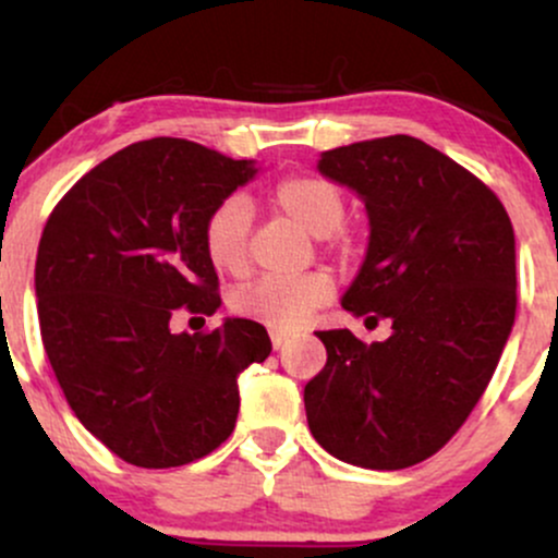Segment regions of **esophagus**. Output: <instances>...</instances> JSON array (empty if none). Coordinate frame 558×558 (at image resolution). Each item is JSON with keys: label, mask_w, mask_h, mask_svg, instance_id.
<instances>
[{"label": "esophagus", "mask_w": 558, "mask_h": 558, "mask_svg": "<svg viewBox=\"0 0 558 558\" xmlns=\"http://www.w3.org/2000/svg\"><path fill=\"white\" fill-rule=\"evenodd\" d=\"M288 338H291V332L278 330V328H272V330H270V341H272V349H275V351L283 349V345L288 343Z\"/></svg>", "instance_id": "esophagus-1"}]
</instances>
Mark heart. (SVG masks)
<instances>
[{
  "label": "heart",
  "instance_id": "1",
  "mask_svg": "<svg viewBox=\"0 0 558 558\" xmlns=\"http://www.w3.org/2000/svg\"><path fill=\"white\" fill-rule=\"evenodd\" d=\"M275 207L315 239H328L343 226L345 198L330 181L315 175L286 178L272 194ZM254 207L243 194L222 198L204 222V252L217 270L241 272L248 259ZM332 299V280L325 272L301 278H257L233 293V310L259 323L291 328L306 323Z\"/></svg>",
  "mask_w": 558,
  "mask_h": 558
}]
</instances>
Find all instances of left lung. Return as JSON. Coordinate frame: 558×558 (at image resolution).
Masks as SVG:
<instances>
[{"mask_svg": "<svg viewBox=\"0 0 558 558\" xmlns=\"http://www.w3.org/2000/svg\"><path fill=\"white\" fill-rule=\"evenodd\" d=\"M317 170L369 220L341 306L393 332L367 345L317 330L328 362L304 388L306 422L345 464L403 470L451 440L496 373L517 312L514 228L488 185L420 138L338 146Z\"/></svg>", "mask_w": 558, "mask_h": 558, "instance_id": "8db88e82", "label": "left lung"}]
</instances>
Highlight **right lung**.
<instances>
[{
    "instance_id": "add662e5",
    "label": "right lung",
    "mask_w": 558,
    "mask_h": 558,
    "mask_svg": "<svg viewBox=\"0 0 558 558\" xmlns=\"http://www.w3.org/2000/svg\"><path fill=\"white\" fill-rule=\"evenodd\" d=\"M257 172L194 141H138L49 215L34 278L44 349L81 425L128 464L165 470L215 451L239 417V375L270 356L254 319L170 330L178 306H220L204 222Z\"/></svg>"
}]
</instances>
